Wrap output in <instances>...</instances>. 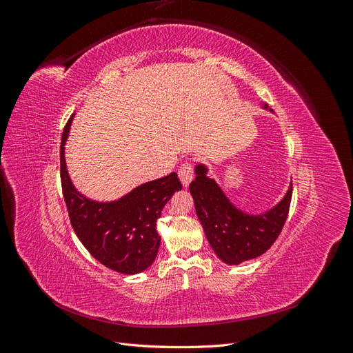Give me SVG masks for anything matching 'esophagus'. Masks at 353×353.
Segmentation results:
<instances>
[{
	"instance_id": "esophagus-1",
	"label": "esophagus",
	"mask_w": 353,
	"mask_h": 353,
	"mask_svg": "<svg viewBox=\"0 0 353 353\" xmlns=\"http://www.w3.org/2000/svg\"><path fill=\"white\" fill-rule=\"evenodd\" d=\"M178 176L181 179V183H183L184 187H188V184L193 181L194 176V170H193V165L190 162H185L179 166L178 169Z\"/></svg>"
}]
</instances>
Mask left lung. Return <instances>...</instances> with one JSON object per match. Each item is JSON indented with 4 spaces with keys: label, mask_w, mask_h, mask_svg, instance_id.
Returning <instances> with one entry per match:
<instances>
[{
    "label": "left lung",
    "mask_w": 353,
    "mask_h": 353,
    "mask_svg": "<svg viewBox=\"0 0 353 353\" xmlns=\"http://www.w3.org/2000/svg\"><path fill=\"white\" fill-rule=\"evenodd\" d=\"M263 109H268V105L263 104ZM208 172L205 163L196 165V179L190 184V193L213 252L227 265H239L263 254L284 227L292 200V184L275 206L262 213H248L234 205Z\"/></svg>",
    "instance_id": "obj_1"
}]
</instances>
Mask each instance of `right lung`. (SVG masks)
<instances>
[{
  "mask_svg": "<svg viewBox=\"0 0 353 353\" xmlns=\"http://www.w3.org/2000/svg\"><path fill=\"white\" fill-rule=\"evenodd\" d=\"M73 116L61 135L60 176L70 223L78 239L108 268L132 275L150 266L160 245L156 222L169 199L183 188L175 172L148 181L112 201L92 200L74 188L68 172L65 144Z\"/></svg>",
  "mask_w": 353,
  "mask_h": 353,
  "instance_id": "right-lung-1",
  "label": "right lung"
}]
</instances>
